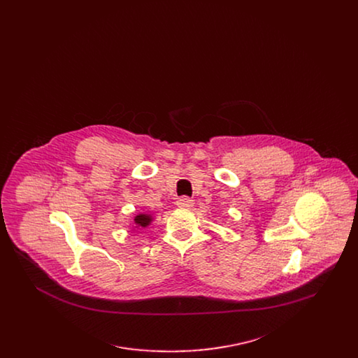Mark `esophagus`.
<instances>
[{
	"instance_id": "esophagus-1",
	"label": "esophagus",
	"mask_w": 358,
	"mask_h": 358,
	"mask_svg": "<svg viewBox=\"0 0 358 358\" xmlns=\"http://www.w3.org/2000/svg\"><path fill=\"white\" fill-rule=\"evenodd\" d=\"M193 200L192 199H189L187 196H184V197H180L178 200H177V205L178 206H181V208H190V206H193Z\"/></svg>"
}]
</instances>
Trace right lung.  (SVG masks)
Returning a JSON list of instances; mask_svg holds the SVG:
<instances>
[{"instance_id": "1", "label": "right lung", "mask_w": 358, "mask_h": 358, "mask_svg": "<svg viewBox=\"0 0 358 358\" xmlns=\"http://www.w3.org/2000/svg\"><path fill=\"white\" fill-rule=\"evenodd\" d=\"M153 222V216L148 215V213H138L134 216V225L136 228H145L148 225H150V222Z\"/></svg>"}]
</instances>
